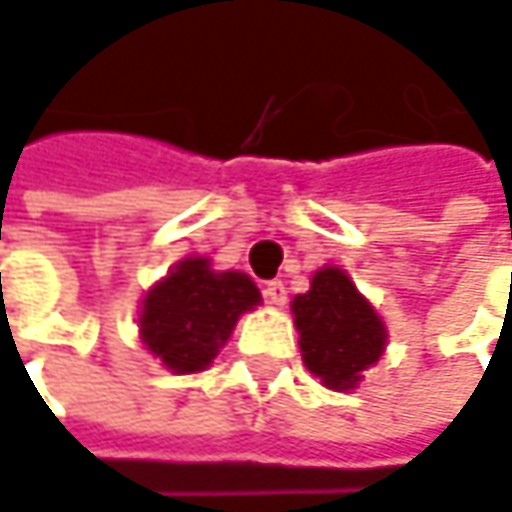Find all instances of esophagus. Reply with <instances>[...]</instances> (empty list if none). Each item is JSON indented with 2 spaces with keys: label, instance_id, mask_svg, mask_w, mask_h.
<instances>
[{
  "label": "esophagus",
  "instance_id": "1",
  "mask_svg": "<svg viewBox=\"0 0 512 512\" xmlns=\"http://www.w3.org/2000/svg\"><path fill=\"white\" fill-rule=\"evenodd\" d=\"M265 297H268V303H274V306H285V300H288V291H285V285L274 279V282H265Z\"/></svg>",
  "mask_w": 512,
  "mask_h": 512
}]
</instances>
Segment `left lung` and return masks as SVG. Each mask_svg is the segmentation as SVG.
Segmentation results:
<instances>
[{
    "mask_svg": "<svg viewBox=\"0 0 512 512\" xmlns=\"http://www.w3.org/2000/svg\"><path fill=\"white\" fill-rule=\"evenodd\" d=\"M303 364L329 390L347 393L364 382L387 349V326L347 271H314L306 294L291 300Z\"/></svg>",
    "mask_w": 512,
    "mask_h": 512,
    "instance_id": "obj_1",
    "label": "left lung"
}]
</instances>
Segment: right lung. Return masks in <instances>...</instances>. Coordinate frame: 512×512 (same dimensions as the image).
<instances>
[{
	"label": "right lung",
	"mask_w": 512,
	"mask_h": 512,
	"mask_svg": "<svg viewBox=\"0 0 512 512\" xmlns=\"http://www.w3.org/2000/svg\"><path fill=\"white\" fill-rule=\"evenodd\" d=\"M262 303L256 282L241 271H215L206 256L180 259L139 303V341L165 370H206L230 341L238 317Z\"/></svg>",
	"instance_id": "1"
}]
</instances>
